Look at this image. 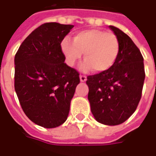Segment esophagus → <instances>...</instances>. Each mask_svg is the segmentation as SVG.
Wrapping results in <instances>:
<instances>
[{
    "mask_svg": "<svg viewBox=\"0 0 156 156\" xmlns=\"http://www.w3.org/2000/svg\"><path fill=\"white\" fill-rule=\"evenodd\" d=\"M80 79L81 82H85V81H86V80H87V77L84 76V75H80Z\"/></svg>",
    "mask_w": 156,
    "mask_h": 156,
    "instance_id": "obj_1",
    "label": "esophagus"
}]
</instances>
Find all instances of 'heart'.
Segmentation results:
<instances>
[{
	"label": "heart",
	"mask_w": 156,
	"mask_h": 156,
	"mask_svg": "<svg viewBox=\"0 0 156 156\" xmlns=\"http://www.w3.org/2000/svg\"><path fill=\"white\" fill-rule=\"evenodd\" d=\"M61 48L70 66H75L84 53L85 61L80 66L82 71L94 69L96 72H104L115 64L120 51V43L112 33L101 29H87L76 33L73 41L64 38Z\"/></svg>",
	"instance_id": "obj_1"
}]
</instances>
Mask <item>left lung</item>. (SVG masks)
<instances>
[{
	"label": "left lung",
	"mask_w": 156,
	"mask_h": 156,
	"mask_svg": "<svg viewBox=\"0 0 156 156\" xmlns=\"http://www.w3.org/2000/svg\"><path fill=\"white\" fill-rule=\"evenodd\" d=\"M120 43L115 64L106 71L87 76L88 99L97 121L115 126L127 120L140 102L145 80L143 57L129 36L110 25Z\"/></svg>",
	"instance_id": "obj_1"
}]
</instances>
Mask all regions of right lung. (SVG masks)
<instances>
[{
    "label": "right lung",
    "mask_w": 156,
    "mask_h": 156,
    "mask_svg": "<svg viewBox=\"0 0 156 156\" xmlns=\"http://www.w3.org/2000/svg\"><path fill=\"white\" fill-rule=\"evenodd\" d=\"M74 27L55 22L34 29L15 57V90L25 115L35 124L53 128L68 117L79 72L65 62L61 43Z\"/></svg>",
    "instance_id": "1"
}]
</instances>
